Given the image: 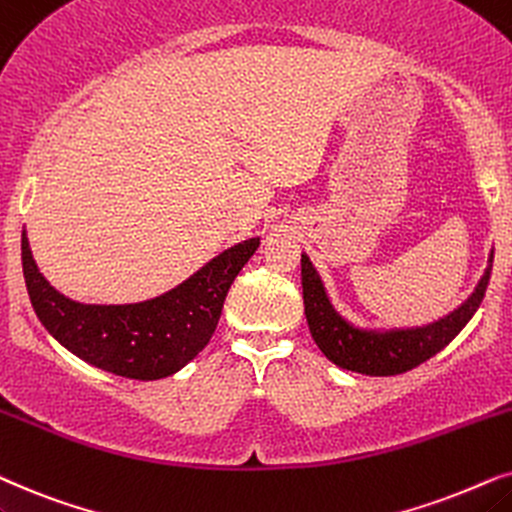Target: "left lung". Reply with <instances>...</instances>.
Instances as JSON below:
<instances>
[{
  "mask_svg": "<svg viewBox=\"0 0 512 512\" xmlns=\"http://www.w3.org/2000/svg\"><path fill=\"white\" fill-rule=\"evenodd\" d=\"M494 250L489 252L487 269L475 290L433 323L414 327H360L335 309L325 283L313 267L309 255L302 252V290L304 313L313 342L327 360L349 372L367 377H393L424 363L440 353L478 311L492 276Z\"/></svg>",
  "mask_w": 512,
  "mask_h": 512,
  "instance_id": "8db88e82",
  "label": "left lung"
}]
</instances>
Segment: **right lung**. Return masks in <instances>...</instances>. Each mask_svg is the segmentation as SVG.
Returning a JSON list of instances; mask_svg holds the SVG:
<instances>
[{"mask_svg": "<svg viewBox=\"0 0 512 512\" xmlns=\"http://www.w3.org/2000/svg\"><path fill=\"white\" fill-rule=\"evenodd\" d=\"M260 248V236L231 245L154 299L135 304H84L65 297L34 262L23 229V276L32 309L67 351L117 377L154 381L182 370L203 351L220 320L224 297Z\"/></svg>", "mask_w": 512, "mask_h": 512, "instance_id": "right-lung-1", "label": "right lung"}]
</instances>
